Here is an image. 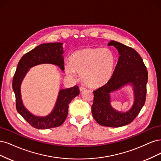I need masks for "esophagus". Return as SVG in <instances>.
<instances>
[{"label":"esophagus","mask_w":161,"mask_h":161,"mask_svg":"<svg viewBox=\"0 0 161 161\" xmlns=\"http://www.w3.org/2000/svg\"><path fill=\"white\" fill-rule=\"evenodd\" d=\"M85 90H86V87H84V86L80 87V92H83V91Z\"/></svg>","instance_id":"1"}]
</instances>
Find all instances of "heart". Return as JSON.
I'll return each instance as SVG.
<instances>
[{
    "label": "heart",
    "mask_w": 161,
    "mask_h": 161,
    "mask_svg": "<svg viewBox=\"0 0 161 161\" xmlns=\"http://www.w3.org/2000/svg\"><path fill=\"white\" fill-rule=\"evenodd\" d=\"M115 64V55L110 49L85 47L71 54L65 71L69 75H74L75 72L80 73L86 85L96 88L110 81Z\"/></svg>",
    "instance_id": "b5f03b06"
}]
</instances>
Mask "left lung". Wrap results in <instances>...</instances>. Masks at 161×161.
<instances>
[{
  "mask_svg": "<svg viewBox=\"0 0 161 161\" xmlns=\"http://www.w3.org/2000/svg\"><path fill=\"white\" fill-rule=\"evenodd\" d=\"M108 45L114 46L120 57L110 81L94 91L92 112L101 126L116 128L132 122L141 110L146 100L148 71L141 57L132 47L114 41ZM128 83L133 86L134 104L126 113L118 112L110 105L109 94Z\"/></svg>",
  "mask_w": 161,
  "mask_h": 161,
  "instance_id": "obj_1",
  "label": "left lung"
}]
</instances>
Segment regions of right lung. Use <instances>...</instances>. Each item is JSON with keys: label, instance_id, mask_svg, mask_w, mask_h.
Returning a JSON list of instances; mask_svg holds the SVG:
<instances>
[{"label": "right lung", "instance_id": "obj_1", "mask_svg": "<svg viewBox=\"0 0 161 161\" xmlns=\"http://www.w3.org/2000/svg\"><path fill=\"white\" fill-rule=\"evenodd\" d=\"M62 45L63 43H50L37 46L20 59L13 77V89L16 97L17 110L31 126L35 128L48 129L61 126L68 114L69 103L80 94L79 87L77 86L60 90L53 111L44 117L32 114L23 103L20 84L30 68L39 64H51L58 65L62 71L64 70Z\"/></svg>", "mask_w": 161, "mask_h": 161}]
</instances>
